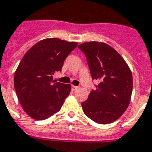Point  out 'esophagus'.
<instances>
[{"label":"esophagus","instance_id":"34e87169","mask_svg":"<svg viewBox=\"0 0 152 152\" xmlns=\"http://www.w3.org/2000/svg\"><path fill=\"white\" fill-rule=\"evenodd\" d=\"M78 88H79V87L74 86V85H72V89L73 91H76V90H77Z\"/></svg>","mask_w":152,"mask_h":152}]
</instances>
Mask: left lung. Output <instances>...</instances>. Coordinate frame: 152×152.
Segmentation results:
<instances>
[{"instance_id": "left-lung-1", "label": "left lung", "mask_w": 152, "mask_h": 152, "mask_svg": "<svg viewBox=\"0 0 152 152\" xmlns=\"http://www.w3.org/2000/svg\"><path fill=\"white\" fill-rule=\"evenodd\" d=\"M86 56L92 80L99 84L82 103L84 114L100 124L118 120L127 110L132 92V74L124 59L110 45L90 41L78 46Z\"/></svg>"}]
</instances>
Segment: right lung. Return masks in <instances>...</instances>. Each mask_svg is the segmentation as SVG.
<instances>
[{
  "label": "right lung",
  "instance_id": "add662e5",
  "mask_svg": "<svg viewBox=\"0 0 152 152\" xmlns=\"http://www.w3.org/2000/svg\"><path fill=\"white\" fill-rule=\"evenodd\" d=\"M58 38L37 42L23 56L14 75V88L23 109L30 117L44 120L61 110L71 85L54 82L64 61L77 46Z\"/></svg>",
  "mask_w": 152,
  "mask_h": 152
}]
</instances>
